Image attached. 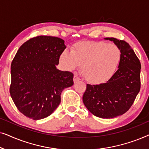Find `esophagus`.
<instances>
[{"label":"esophagus","instance_id":"34e87169","mask_svg":"<svg viewBox=\"0 0 149 149\" xmlns=\"http://www.w3.org/2000/svg\"><path fill=\"white\" fill-rule=\"evenodd\" d=\"M73 81H74V83H75L78 82V81H80V79H79L78 77H77V76H76V75H75V76L74 77V79H73Z\"/></svg>","mask_w":149,"mask_h":149}]
</instances>
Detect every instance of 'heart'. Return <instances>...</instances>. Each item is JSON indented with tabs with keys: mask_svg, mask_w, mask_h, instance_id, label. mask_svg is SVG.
<instances>
[{
	"mask_svg": "<svg viewBox=\"0 0 149 149\" xmlns=\"http://www.w3.org/2000/svg\"><path fill=\"white\" fill-rule=\"evenodd\" d=\"M121 51L115 45L102 41H82L73 45L71 51L64 50L60 56V64L68 71L81 72L93 84L106 83L115 74L121 63Z\"/></svg>",
	"mask_w": 149,
	"mask_h": 149,
	"instance_id": "obj_1",
	"label": "heart"
}]
</instances>
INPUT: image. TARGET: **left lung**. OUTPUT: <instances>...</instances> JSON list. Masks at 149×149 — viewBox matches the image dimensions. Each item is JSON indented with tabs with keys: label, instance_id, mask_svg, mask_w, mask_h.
Segmentation results:
<instances>
[{
	"label": "left lung",
	"instance_id": "left-lung-1",
	"mask_svg": "<svg viewBox=\"0 0 149 149\" xmlns=\"http://www.w3.org/2000/svg\"><path fill=\"white\" fill-rule=\"evenodd\" d=\"M121 51L119 68L111 79L99 85L87 84L83 102L93 115L111 119L130 109L140 89L141 64L134 50L125 40L105 38Z\"/></svg>",
	"mask_w": 149,
	"mask_h": 149
}]
</instances>
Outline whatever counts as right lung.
Here are the masks:
<instances>
[{"mask_svg": "<svg viewBox=\"0 0 149 149\" xmlns=\"http://www.w3.org/2000/svg\"><path fill=\"white\" fill-rule=\"evenodd\" d=\"M64 40L38 36L24 42L11 65L10 94L19 112L30 119L52 115L61 102L63 89L74 84V74L56 68L66 49Z\"/></svg>", "mask_w": 149, "mask_h": 149, "instance_id": "add662e5", "label": "right lung"}]
</instances>
